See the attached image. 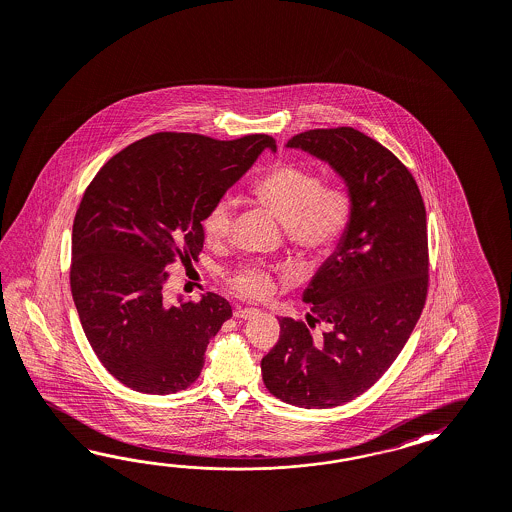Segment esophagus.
<instances>
[{"instance_id":"1","label":"esophagus","mask_w":512,"mask_h":512,"mask_svg":"<svg viewBox=\"0 0 512 512\" xmlns=\"http://www.w3.org/2000/svg\"><path fill=\"white\" fill-rule=\"evenodd\" d=\"M257 312H259V309H255V307H237L233 314H235V318H251Z\"/></svg>"}]
</instances>
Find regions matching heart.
<instances>
[{"label":"heart","instance_id":"heart-1","mask_svg":"<svg viewBox=\"0 0 512 512\" xmlns=\"http://www.w3.org/2000/svg\"><path fill=\"white\" fill-rule=\"evenodd\" d=\"M251 196L285 224L288 244L305 257H325L348 231L353 201L348 190L322 185L320 175L296 163H279L250 188ZM233 203L218 200L205 212L201 229L207 244L222 246L231 237ZM281 274L261 262H246L229 277L235 292L250 300L268 298Z\"/></svg>","mask_w":512,"mask_h":512}]
</instances>
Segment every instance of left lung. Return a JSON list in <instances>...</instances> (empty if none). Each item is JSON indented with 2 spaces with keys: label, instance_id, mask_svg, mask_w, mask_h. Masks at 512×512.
I'll use <instances>...</instances> for the list:
<instances>
[{
  "label": "left lung",
  "instance_id": "left-lung-1",
  "mask_svg": "<svg viewBox=\"0 0 512 512\" xmlns=\"http://www.w3.org/2000/svg\"><path fill=\"white\" fill-rule=\"evenodd\" d=\"M331 164L349 188L353 216L338 248L303 292L307 324L281 318V335L261 361L275 398L329 409L361 396L387 372L424 311L429 288L425 205L407 166L353 127L290 138ZM325 323L322 338L309 326Z\"/></svg>",
  "mask_w": 512,
  "mask_h": 512
}]
</instances>
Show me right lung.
Returning a JSON list of instances; mask_svg holds the SVG:
<instances>
[{
    "label": "right lung",
    "instance_id": "add662e5",
    "mask_svg": "<svg viewBox=\"0 0 512 512\" xmlns=\"http://www.w3.org/2000/svg\"><path fill=\"white\" fill-rule=\"evenodd\" d=\"M266 148L275 151L268 135L164 131L116 153L90 181L75 212L70 287L96 357L125 387L164 396L200 377L233 311L212 292L168 307L166 268L200 255L205 212Z\"/></svg>",
    "mask_w": 512,
    "mask_h": 512
}]
</instances>
